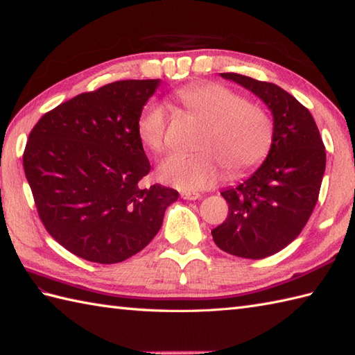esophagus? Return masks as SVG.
Masks as SVG:
<instances>
[{"mask_svg":"<svg viewBox=\"0 0 355 355\" xmlns=\"http://www.w3.org/2000/svg\"><path fill=\"white\" fill-rule=\"evenodd\" d=\"M200 197H201V195L198 192H182V198L183 200L193 201V200H198Z\"/></svg>","mask_w":355,"mask_h":355,"instance_id":"esophagus-1","label":"esophagus"}]
</instances>
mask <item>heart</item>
Instances as JSON below:
<instances>
[{
    "mask_svg": "<svg viewBox=\"0 0 355 355\" xmlns=\"http://www.w3.org/2000/svg\"><path fill=\"white\" fill-rule=\"evenodd\" d=\"M175 99L206 123L198 154H169L157 168L162 183L193 192L212 187L223 177L221 164L238 175L258 164L271 145L273 126L267 112L247 103L232 89L218 84H200L178 89ZM168 112L160 102L141 108L137 135L141 145L154 153L164 148Z\"/></svg>",
    "mask_w": 355,
    "mask_h": 355,
    "instance_id": "1",
    "label": "heart"
}]
</instances>
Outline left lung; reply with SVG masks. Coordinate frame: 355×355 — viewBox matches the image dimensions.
Segmentation results:
<instances>
[{
  "instance_id": "8db88e82",
  "label": "left lung",
  "mask_w": 355,
  "mask_h": 355,
  "mask_svg": "<svg viewBox=\"0 0 355 355\" xmlns=\"http://www.w3.org/2000/svg\"><path fill=\"white\" fill-rule=\"evenodd\" d=\"M267 105L273 139L266 160L236 187L221 192L225 221L212 230L223 252L262 259L299 236L318 202L327 154L311 112L285 89L238 73H221Z\"/></svg>"
}]
</instances>
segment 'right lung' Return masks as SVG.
<instances>
[{
    "label": "right lung",
    "instance_id": "obj_1",
    "mask_svg": "<svg viewBox=\"0 0 355 355\" xmlns=\"http://www.w3.org/2000/svg\"><path fill=\"white\" fill-rule=\"evenodd\" d=\"M160 79L119 80L44 114L22 163L37 214L59 244L82 259L122 262L157 235L178 192L139 186L150 164L137 135L141 108Z\"/></svg>",
    "mask_w": 355,
    "mask_h": 355
}]
</instances>
